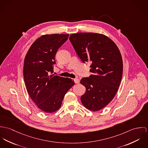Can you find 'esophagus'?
Segmentation results:
<instances>
[{
	"label": "esophagus",
	"instance_id": "1",
	"mask_svg": "<svg viewBox=\"0 0 148 148\" xmlns=\"http://www.w3.org/2000/svg\"><path fill=\"white\" fill-rule=\"evenodd\" d=\"M74 82L75 83H79V79H78V78H75V79H74Z\"/></svg>",
	"mask_w": 148,
	"mask_h": 148
}]
</instances>
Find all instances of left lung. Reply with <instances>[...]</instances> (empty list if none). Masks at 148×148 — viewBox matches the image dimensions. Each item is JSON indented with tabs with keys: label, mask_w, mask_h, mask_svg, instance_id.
I'll use <instances>...</instances> for the list:
<instances>
[{
	"label": "left lung",
	"mask_w": 148,
	"mask_h": 148,
	"mask_svg": "<svg viewBox=\"0 0 148 148\" xmlns=\"http://www.w3.org/2000/svg\"><path fill=\"white\" fill-rule=\"evenodd\" d=\"M69 40L82 61L91 64L92 74L80 81L86 90L81 97L82 103L90 111H99L111 101L119 87L123 68L120 51L103 34L74 33Z\"/></svg>",
	"instance_id": "1"
}]
</instances>
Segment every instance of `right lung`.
<instances>
[{
    "mask_svg": "<svg viewBox=\"0 0 148 148\" xmlns=\"http://www.w3.org/2000/svg\"><path fill=\"white\" fill-rule=\"evenodd\" d=\"M69 36H41L32 44L24 59L23 75L28 93L38 108L47 113L60 109L66 92L75 84L71 78L51 74L56 54Z\"/></svg>",
    "mask_w": 148,
    "mask_h": 148,
    "instance_id": "1",
    "label": "right lung"
}]
</instances>
